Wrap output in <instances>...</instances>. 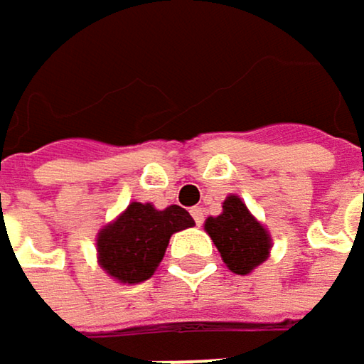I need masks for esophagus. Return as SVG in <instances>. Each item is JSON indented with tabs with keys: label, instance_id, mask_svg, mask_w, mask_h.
<instances>
[{
	"label": "esophagus",
	"instance_id": "obj_1",
	"mask_svg": "<svg viewBox=\"0 0 364 364\" xmlns=\"http://www.w3.org/2000/svg\"><path fill=\"white\" fill-rule=\"evenodd\" d=\"M191 216H193L196 225H202V223H204V210H202L200 206H193V208H191Z\"/></svg>",
	"mask_w": 364,
	"mask_h": 364
}]
</instances>
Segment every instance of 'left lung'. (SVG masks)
I'll use <instances>...</instances> for the list:
<instances>
[{
  "label": "left lung",
  "mask_w": 364,
  "mask_h": 364,
  "mask_svg": "<svg viewBox=\"0 0 364 364\" xmlns=\"http://www.w3.org/2000/svg\"><path fill=\"white\" fill-rule=\"evenodd\" d=\"M204 227L220 252L223 262L237 275H248L269 258L271 237L237 196H229L223 202V213L208 216Z\"/></svg>",
  "instance_id": "8db88e82"
}]
</instances>
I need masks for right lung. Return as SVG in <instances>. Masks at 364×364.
<instances>
[{"instance_id": "1", "label": "right lung", "mask_w": 364, "mask_h": 364, "mask_svg": "<svg viewBox=\"0 0 364 364\" xmlns=\"http://www.w3.org/2000/svg\"><path fill=\"white\" fill-rule=\"evenodd\" d=\"M193 225L181 206L156 210L151 204L133 202L112 225L97 235L102 269L122 283L149 279L160 264L173 233Z\"/></svg>"}]
</instances>
